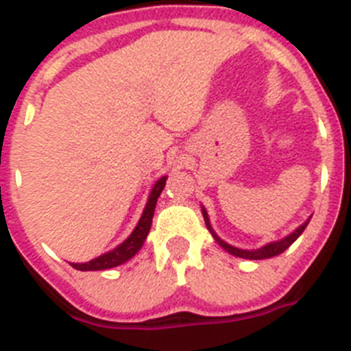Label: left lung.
I'll return each instance as SVG.
<instances>
[{"label": "left lung", "instance_id": "left-lung-1", "mask_svg": "<svg viewBox=\"0 0 351 351\" xmlns=\"http://www.w3.org/2000/svg\"><path fill=\"white\" fill-rule=\"evenodd\" d=\"M204 219H206V225H207V228H209L210 234H213V237L216 239V243H218L223 250H226L228 253H230V255H234V256H241V258H250V260H262V258H271V256L281 255V253H283L287 247H290V244L293 243V241H295L300 234H302L304 228H306L309 223V221H306L304 225H300L299 228L293 232V234H290L288 237L281 239V241H278V243H271V244H267V246H263V247H260V250H255V251H246V250H239V247H234V246H230V244L223 243L221 239L214 234L213 228H210L209 218H207L206 210H204Z\"/></svg>", "mask_w": 351, "mask_h": 351}]
</instances>
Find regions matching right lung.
Returning <instances> with one entry per match:
<instances>
[{"instance_id": "1", "label": "right lung", "mask_w": 351, "mask_h": 351, "mask_svg": "<svg viewBox=\"0 0 351 351\" xmlns=\"http://www.w3.org/2000/svg\"><path fill=\"white\" fill-rule=\"evenodd\" d=\"M167 178H161L160 181L154 184L153 191L149 195V200L145 204V209L142 213V218L138 221V225L135 226V230L132 232L128 239H126L125 243L119 244L116 250L108 251L105 255L98 256V258L91 260V262L86 263H71V267L77 269V271H105V269L110 267H117L121 263H125L126 260L132 258L135 253L142 247L144 244L145 237H147L149 230H151V223H153V216H154V207H156L158 197L165 188Z\"/></svg>"}]
</instances>
